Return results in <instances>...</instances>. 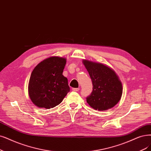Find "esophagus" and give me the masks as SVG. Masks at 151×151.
<instances>
[{
    "mask_svg": "<svg viewBox=\"0 0 151 151\" xmlns=\"http://www.w3.org/2000/svg\"><path fill=\"white\" fill-rule=\"evenodd\" d=\"M72 90L73 91H78L80 90V88H72Z\"/></svg>",
    "mask_w": 151,
    "mask_h": 151,
    "instance_id": "esophagus-1",
    "label": "esophagus"
}]
</instances>
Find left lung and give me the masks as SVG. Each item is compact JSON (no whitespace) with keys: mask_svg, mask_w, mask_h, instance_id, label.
Wrapping results in <instances>:
<instances>
[{"mask_svg":"<svg viewBox=\"0 0 151 151\" xmlns=\"http://www.w3.org/2000/svg\"><path fill=\"white\" fill-rule=\"evenodd\" d=\"M93 83V91L86 98L88 104L93 109L106 111L118 103L122 94V83L116 72L101 63L83 60Z\"/></svg>","mask_w":151,"mask_h":151,"instance_id":"left-lung-1","label":"left lung"}]
</instances>
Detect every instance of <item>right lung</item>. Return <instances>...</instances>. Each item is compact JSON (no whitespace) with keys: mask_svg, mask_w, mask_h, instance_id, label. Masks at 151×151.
Listing matches in <instances>:
<instances>
[{"mask_svg":"<svg viewBox=\"0 0 151 151\" xmlns=\"http://www.w3.org/2000/svg\"><path fill=\"white\" fill-rule=\"evenodd\" d=\"M66 63L65 58L53 56L42 61L33 69L28 90L32 102L36 106L54 108L70 91L68 79L63 75Z\"/></svg>","mask_w":151,"mask_h":151,"instance_id":"add662e5","label":"right lung"}]
</instances>
